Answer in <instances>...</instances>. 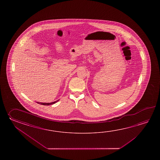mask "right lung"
<instances>
[{
  "label": "right lung",
  "mask_w": 160,
  "mask_h": 160,
  "mask_svg": "<svg viewBox=\"0 0 160 160\" xmlns=\"http://www.w3.org/2000/svg\"><path fill=\"white\" fill-rule=\"evenodd\" d=\"M58 101H55V102H51V103H42V102H37L39 104H41V105H52V104H54L55 103H56L57 102H58Z\"/></svg>",
  "instance_id": "add662e5"
}]
</instances>
